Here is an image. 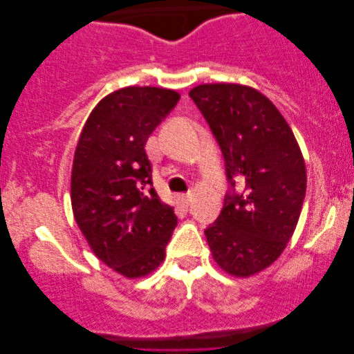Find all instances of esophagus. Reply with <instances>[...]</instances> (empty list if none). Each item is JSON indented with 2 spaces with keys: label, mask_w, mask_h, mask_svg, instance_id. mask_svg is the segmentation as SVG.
<instances>
[{
  "label": "esophagus",
  "mask_w": 354,
  "mask_h": 354,
  "mask_svg": "<svg viewBox=\"0 0 354 354\" xmlns=\"http://www.w3.org/2000/svg\"><path fill=\"white\" fill-rule=\"evenodd\" d=\"M180 201L185 206L190 205V203H192V193H185V195H180Z\"/></svg>",
  "instance_id": "34e87169"
}]
</instances>
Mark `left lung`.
Wrapping results in <instances>:
<instances>
[{
  "instance_id": "left-lung-1",
  "label": "left lung",
  "mask_w": 354,
  "mask_h": 354,
  "mask_svg": "<svg viewBox=\"0 0 354 354\" xmlns=\"http://www.w3.org/2000/svg\"><path fill=\"white\" fill-rule=\"evenodd\" d=\"M188 95L219 143L232 187L205 230L207 245L227 274L250 277L282 254L297 229L306 193L301 149L272 101L251 86L203 84Z\"/></svg>"
}]
</instances>
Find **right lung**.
<instances>
[{
    "label": "right lung",
    "instance_id": "obj_1",
    "mask_svg": "<svg viewBox=\"0 0 354 354\" xmlns=\"http://www.w3.org/2000/svg\"><path fill=\"white\" fill-rule=\"evenodd\" d=\"M180 95L125 86L104 96L82 129L71 176L77 225L96 258L127 279L151 274L177 225L153 188L145 145Z\"/></svg>",
    "mask_w": 354,
    "mask_h": 354
}]
</instances>
